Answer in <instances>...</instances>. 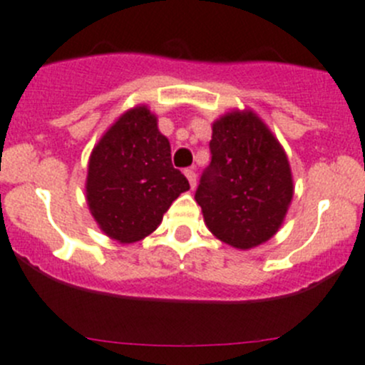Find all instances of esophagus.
Instances as JSON below:
<instances>
[{"mask_svg":"<svg viewBox=\"0 0 365 365\" xmlns=\"http://www.w3.org/2000/svg\"><path fill=\"white\" fill-rule=\"evenodd\" d=\"M184 175H186V179L190 181L191 190H195V187H197V174H195V170H191V168H186V170H184Z\"/></svg>","mask_w":365,"mask_h":365,"instance_id":"34e87169","label":"esophagus"}]
</instances>
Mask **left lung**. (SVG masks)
Returning <instances> with one entry per match:
<instances>
[{
  "instance_id": "obj_1",
  "label": "left lung",
  "mask_w": 365,
  "mask_h": 365,
  "mask_svg": "<svg viewBox=\"0 0 365 365\" xmlns=\"http://www.w3.org/2000/svg\"><path fill=\"white\" fill-rule=\"evenodd\" d=\"M211 165L195 200L223 243L250 250L282 227L294 195L287 154L255 111L232 110L212 122Z\"/></svg>"
}]
</instances>
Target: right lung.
I'll list each match as a JSON object with an SVG mask.
<instances>
[{
  "label": "right lung",
  "mask_w": 365,
  "mask_h": 365,
  "mask_svg": "<svg viewBox=\"0 0 365 365\" xmlns=\"http://www.w3.org/2000/svg\"><path fill=\"white\" fill-rule=\"evenodd\" d=\"M187 190V179L172 167L170 142L145 104L124 111L90 154L86 204L99 229L122 245L154 232Z\"/></svg>",
  "instance_id": "1"
}]
</instances>
